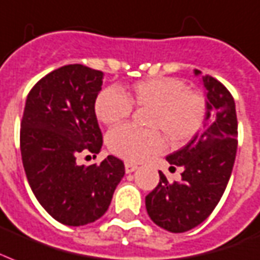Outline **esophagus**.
Returning a JSON list of instances; mask_svg holds the SVG:
<instances>
[{"instance_id": "esophagus-1", "label": "esophagus", "mask_w": 260, "mask_h": 260, "mask_svg": "<svg viewBox=\"0 0 260 260\" xmlns=\"http://www.w3.org/2000/svg\"><path fill=\"white\" fill-rule=\"evenodd\" d=\"M138 169V165H135V164H131V162H126L125 164V172L126 173H132L135 170Z\"/></svg>"}]
</instances>
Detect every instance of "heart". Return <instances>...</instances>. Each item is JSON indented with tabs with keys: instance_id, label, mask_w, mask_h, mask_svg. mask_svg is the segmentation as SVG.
<instances>
[{
	"instance_id": "heart-1",
	"label": "heart",
	"mask_w": 260,
	"mask_h": 260,
	"mask_svg": "<svg viewBox=\"0 0 260 260\" xmlns=\"http://www.w3.org/2000/svg\"><path fill=\"white\" fill-rule=\"evenodd\" d=\"M132 105L150 109V129L121 125L108 136L110 151L131 162H142L165 150V139L158 129L173 146H181L199 132L206 118L203 96L188 90L187 84L176 77L146 79L135 83L125 92L108 87L95 99L94 112L101 122L116 125L129 117Z\"/></svg>"
}]
</instances>
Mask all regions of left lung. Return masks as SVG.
<instances>
[{
	"label": "left lung",
	"mask_w": 260,
	"mask_h": 260,
	"mask_svg": "<svg viewBox=\"0 0 260 260\" xmlns=\"http://www.w3.org/2000/svg\"><path fill=\"white\" fill-rule=\"evenodd\" d=\"M195 75H202L195 69ZM206 120L203 129L173 154L170 165L181 166V181L170 184L162 172L159 183L146 196V209L158 226L183 233L198 226L213 213L231 178L237 151L235 99L217 79L205 75Z\"/></svg>",
	"instance_id": "8db88e82"
}]
</instances>
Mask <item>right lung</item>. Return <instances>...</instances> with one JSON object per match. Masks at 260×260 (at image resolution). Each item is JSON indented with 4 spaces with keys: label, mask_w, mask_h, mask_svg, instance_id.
Returning a JSON list of instances; mask_svg holds the SVG:
<instances>
[{
    "label": "right lung",
    "mask_w": 260,
    "mask_h": 260,
    "mask_svg": "<svg viewBox=\"0 0 260 260\" xmlns=\"http://www.w3.org/2000/svg\"><path fill=\"white\" fill-rule=\"evenodd\" d=\"M104 72L82 64L55 69L29 91L20 150L34 195L55 221L83 226L104 215L125 174L121 159L79 166L80 152L98 154L102 132L94 112Z\"/></svg>",
    "instance_id": "right-lung-1"
}]
</instances>
